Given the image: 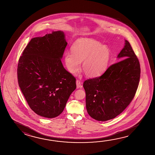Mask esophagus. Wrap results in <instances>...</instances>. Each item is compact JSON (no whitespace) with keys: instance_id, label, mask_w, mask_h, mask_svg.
Here are the masks:
<instances>
[{"instance_id":"34e87169","label":"esophagus","mask_w":155,"mask_h":155,"mask_svg":"<svg viewBox=\"0 0 155 155\" xmlns=\"http://www.w3.org/2000/svg\"><path fill=\"white\" fill-rule=\"evenodd\" d=\"M76 85L77 89H79V88H81V87H82L81 82L78 81V80H77L76 81Z\"/></svg>"}]
</instances>
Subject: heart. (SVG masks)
I'll use <instances>...</instances> for the list:
<instances>
[{"instance_id":"1","label":"heart","mask_w":155,"mask_h":155,"mask_svg":"<svg viewBox=\"0 0 155 155\" xmlns=\"http://www.w3.org/2000/svg\"><path fill=\"white\" fill-rule=\"evenodd\" d=\"M71 53L64 54V62L68 71L75 74L80 63L86 76L96 77L107 70L111 60L110 50L98 41L91 38H79L71 47Z\"/></svg>"}]
</instances>
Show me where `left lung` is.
Returning <instances> with one entry per match:
<instances>
[{
	"label": "left lung",
	"mask_w": 155,
	"mask_h": 155,
	"mask_svg": "<svg viewBox=\"0 0 155 155\" xmlns=\"http://www.w3.org/2000/svg\"><path fill=\"white\" fill-rule=\"evenodd\" d=\"M117 58L123 60L109 67L101 76L83 83L87 113L97 121H106L121 114L138 87L140 64L127 40Z\"/></svg>",
	"instance_id": "8db88e82"
}]
</instances>
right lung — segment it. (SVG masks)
I'll use <instances>...</instances> for the list:
<instances>
[{"label": "right lung", "mask_w": 155, "mask_h": 155, "mask_svg": "<svg viewBox=\"0 0 155 155\" xmlns=\"http://www.w3.org/2000/svg\"><path fill=\"white\" fill-rule=\"evenodd\" d=\"M67 45L65 33L52 31L32 38L19 58L20 89L30 108L41 117L59 116L76 88V79L61 61Z\"/></svg>", "instance_id": "obj_1"}]
</instances>
